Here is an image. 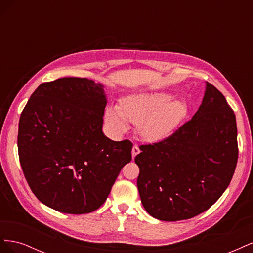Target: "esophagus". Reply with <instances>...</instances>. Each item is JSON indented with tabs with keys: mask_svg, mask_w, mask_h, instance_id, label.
<instances>
[{
	"mask_svg": "<svg viewBox=\"0 0 253 253\" xmlns=\"http://www.w3.org/2000/svg\"><path fill=\"white\" fill-rule=\"evenodd\" d=\"M140 153V150H139V147L137 144H135L134 147H133V149H132V158L134 159L137 155H138Z\"/></svg>",
	"mask_w": 253,
	"mask_h": 253,
	"instance_id": "obj_1",
	"label": "esophagus"
}]
</instances>
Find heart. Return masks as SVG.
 Returning <instances> with one entry per match:
<instances>
[{
	"label": "heart",
	"instance_id": "b5f03b06",
	"mask_svg": "<svg viewBox=\"0 0 253 253\" xmlns=\"http://www.w3.org/2000/svg\"><path fill=\"white\" fill-rule=\"evenodd\" d=\"M172 99L171 94L163 91L127 96L118 108H106L104 122L115 135L126 132L127 121L136 125L137 133L144 141H163L177 129L188 115L187 103Z\"/></svg>",
	"mask_w": 253,
	"mask_h": 253
}]
</instances>
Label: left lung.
Masks as SVG:
<instances>
[{
    "label": "left lung",
    "instance_id": "obj_1",
    "mask_svg": "<svg viewBox=\"0 0 253 253\" xmlns=\"http://www.w3.org/2000/svg\"><path fill=\"white\" fill-rule=\"evenodd\" d=\"M137 188L151 216L176 221L208 210L230 183L239 156L235 115L224 95L206 82L190 121L167 139L139 147Z\"/></svg>",
    "mask_w": 253,
    "mask_h": 253
}]
</instances>
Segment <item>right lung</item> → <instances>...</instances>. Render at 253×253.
I'll return each mask as SVG.
<instances>
[{
	"label": "right lung",
	"instance_id": "1",
	"mask_svg": "<svg viewBox=\"0 0 253 253\" xmlns=\"http://www.w3.org/2000/svg\"><path fill=\"white\" fill-rule=\"evenodd\" d=\"M104 86L86 78L42 83L19 121L18 151L33 193L62 213L93 212L132 160L133 143L102 132Z\"/></svg>",
	"mask_w": 253,
	"mask_h": 253
}]
</instances>
